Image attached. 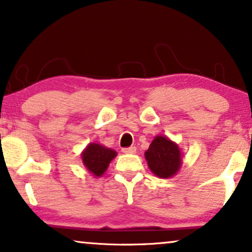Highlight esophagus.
I'll list each match as a JSON object with an SVG mask.
<instances>
[{
  "label": "esophagus",
  "mask_w": 252,
  "mask_h": 252,
  "mask_svg": "<svg viewBox=\"0 0 252 252\" xmlns=\"http://www.w3.org/2000/svg\"><path fill=\"white\" fill-rule=\"evenodd\" d=\"M122 151L124 154H135L136 148L135 147H128V148H123Z\"/></svg>",
  "instance_id": "obj_1"
}]
</instances>
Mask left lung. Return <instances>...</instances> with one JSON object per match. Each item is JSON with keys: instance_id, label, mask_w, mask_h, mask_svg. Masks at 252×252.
<instances>
[{"instance_id": "left-lung-1", "label": "left lung", "mask_w": 252, "mask_h": 252, "mask_svg": "<svg viewBox=\"0 0 252 252\" xmlns=\"http://www.w3.org/2000/svg\"><path fill=\"white\" fill-rule=\"evenodd\" d=\"M148 166L159 178H170L181 165V154L177 144L165 136H156L144 154Z\"/></svg>"}]
</instances>
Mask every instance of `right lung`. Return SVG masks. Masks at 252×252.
Returning <instances> with one entry per match:
<instances>
[{
    "instance_id": "1",
    "label": "right lung",
    "mask_w": 252,
    "mask_h": 252,
    "mask_svg": "<svg viewBox=\"0 0 252 252\" xmlns=\"http://www.w3.org/2000/svg\"><path fill=\"white\" fill-rule=\"evenodd\" d=\"M115 150L109 149L97 143H91L82 153V161L89 172L96 177H101L108 168L110 161L116 157Z\"/></svg>"
}]
</instances>
